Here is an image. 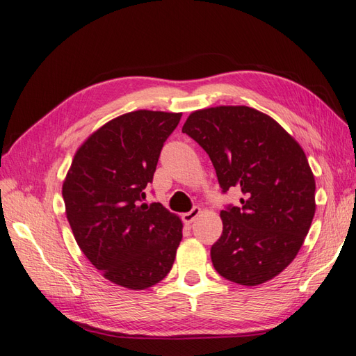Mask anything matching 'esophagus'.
Listing matches in <instances>:
<instances>
[{"label": "esophagus", "mask_w": 356, "mask_h": 356, "mask_svg": "<svg viewBox=\"0 0 356 356\" xmlns=\"http://www.w3.org/2000/svg\"><path fill=\"white\" fill-rule=\"evenodd\" d=\"M200 212H202L200 208H199V207H195L190 212L182 213V221H184L186 224H191L193 221H195V220L199 217Z\"/></svg>", "instance_id": "34e87169"}]
</instances>
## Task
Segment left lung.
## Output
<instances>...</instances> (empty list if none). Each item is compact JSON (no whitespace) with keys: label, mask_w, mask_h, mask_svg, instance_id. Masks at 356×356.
<instances>
[{"label":"left lung","mask_w":356,"mask_h":356,"mask_svg":"<svg viewBox=\"0 0 356 356\" xmlns=\"http://www.w3.org/2000/svg\"><path fill=\"white\" fill-rule=\"evenodd\" d=\"M208 153L225 193L241 207L221 211L212 264L234 284L270 281L294 260L315 215V178L303 148L270 115L245 105L191 113L182 126Z\"/></svg>","instance_id":"obj_1"}]
</instances>
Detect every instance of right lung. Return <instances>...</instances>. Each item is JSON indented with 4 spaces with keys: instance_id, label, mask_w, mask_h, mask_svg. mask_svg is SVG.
Wrapping results in <instances>:
<instances>
[{
    "instance_id": "add662e5",
    "label": "right lung",
    "mask_w": 356,
    "mask_h": 356,
    "mask_svg": "<svg viewBox=\"0 0 356 356\" xmlns=\"http://www.w3.org/2000/svg\"><path fill=\"white\" fill-rule=\"evenodd\" d=\"M181 115L138 110L113 118L81 144L63 181L74 238L113 284L145 289L174 264L182 222L160 203L143 200Z\"/></svg>"
}]
</instances>
